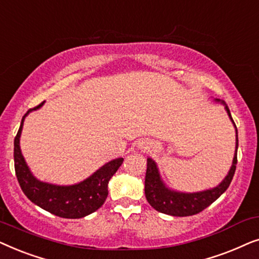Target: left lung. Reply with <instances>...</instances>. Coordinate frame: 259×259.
Segmentation results:
<instances>
[{
    "label": "left lung",
    "mask_w": 259,
    "mask_h": 259,
    "mask_svg": "<svg viewBox=\"0 0 259 259\" xmlns=\"http://www.w3.org/2000/svg\"><path fill=\"white\" fill-rule=\"evenodd\" d=\"M215 101L224 105L225 111L236 128V150L230 171L225 178L222 180V183L213 189L200 191V192H179V191L171 190L166 186L164 180L161 179L157 162L152 158H147V169L146 177H145V196H146V199L151 206L161 213L175 215V217H186V215L199 213L207 206H210L214 200H217L231 184L237 165L238 132H237L236 123L233 121L231 113H230V109L225 102L219 100V99H215Z\"/></svg>",
    "instance_id": "left-lung-1"
}]
</instances>
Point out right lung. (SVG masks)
Returning <instances> with one entry per match:
<instances>
[{
	"label": "right lung",
	"mask_w": 259,
	"mask_h": 259,
	"mask_svg": "<svg viewBox=\"0 0 259 259\" xmlns=\"http://www.w3.org/2000/svg\"><path fill=\"white\" fill-rule=\"evenodd\" d=\"M42 102L28 111L14 140V162L16 178L28 199L44 210L62 218H82L102 206L108 196V182L121 166L123 158L106 162L93 175L74 185H55L38 180L34 177L24 160L20 147V137L26 116L31 111L42 107Z\"/></svg>",
	"instance_id": "obj_1"
}]
</instances>
